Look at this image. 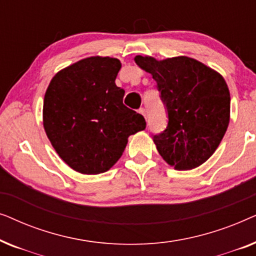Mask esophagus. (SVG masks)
I'll return each mask as SVG.
<instances>
[{
	"label": "esophagus",
	"instance_id": "obj_1",
	"mask_svg": "<svg viewBox=\"0 0 256 256\" xmlns=\"http://www.w3.org/2000/svg\"><path fill=\"white\" fill-rule=\"evenodd\" d=\"M138 112L143 115V116H144V118H146V112L144 108H140V110H138Z\"/></svg>",
	"mask_w": 256,
	"mask_h": 256
}]
</instances>
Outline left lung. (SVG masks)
I'll return each mask as SVG.
<instances>
[{
    "label": "left lung",
    "mask_w": 256,
    "mask_h": 256,
    "mask_svg": "<svg viewBox=\"0 0 256 256\" xmlns=\"http://www.w3.org/2000/svg\"><path fill=\"white\" fill-rule=\"evenodd\" d=\"M138 68L156 80L168 110V127L154 136L162 158L176 170L202 166L218 148L230 124V96L219 72L197 59L157 60L136 56Z\"/></svg>",
    "instance_id": "8db88e82"
}]
</instances>
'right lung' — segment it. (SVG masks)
Masks as SVG:
<instances>
[{"label": "right lung", "mask_w": 256, "mask_h": 256, "mask_svg": "<svg viewBox=\"0 0 256 256\" xmlns=\"http://www.w3.org/2000/svg\"><path fill=\"white\" fill-rule=\"evenodd\" d=\"M116 58L93 56L62 68L44 96L43 126L59 157L84 174L106 172L120 160L128 138L146 128L141 114L126 107L115 85Z\"/></svg>", "instance_id": "right-lung-1"}]
</instances>
